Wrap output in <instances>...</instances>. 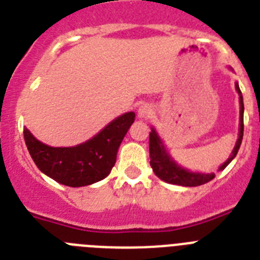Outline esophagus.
Returning <instances> with one entry per match:
<instances>
[{
  "label": "esophagus",
  "instance_id": "34e87169",
  "mask_svg": "<svg viewBox=\"0 0 260 260\" xmlns=\"http://www.w3.org/2000/svg\"><path fill=\"white\" fill-rule=\"evenodd\" d=\"M152 114V108L148 104H143L138 108V117L141 119H147L150 118Z\"/></svg>",
  "mask_w": 260,
  "mask_h": 260
}]
</instances>
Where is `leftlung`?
I'll return each instance as SVG.
<instances>
[{"label": "left lung", "instance_id": "1", "mask_svg": "<svg viewBox=\"0 0 260 260\" xmlns=\"http://www.w3.org/2000/svg\"><path fill=\"white\" fill-rule=\"evenodd\" d=\"M236 89L239 94V104H241V117H239V134L238 139H237L236 147L233 150L232 155L229 159L219 167V171L225 170L226 166L236 157L238 154V150L241 147L242 138H243V97H242V92L239 89L238 83L236 84ZM150 164H151L152 171L155 172L160 180L166 181L170 184H176V185H183V187H197V185H203V184L208 183V181L213 180L216 175L214 174H199V172H190L188 170H184L179 164L175 163L171 159L170 155L166 152V148L163 146V142L159 138L157 133L155 132V128H151L150 133Z\"/></svg>", "mask_w": 260, "mask_h": 260}]
</instances>
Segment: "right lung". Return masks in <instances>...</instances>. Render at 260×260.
Segmentation results:
<instances>
[{
    "label": "right lung",
    "instance_id": "obj_1",
    "mask_svg": "<svg viewBox=\"0 0 260 260\" xmlns=\"http://www.w3.org/2000/svg\"><path fill=\"white\" fill-rule=\"evenodd\" d=\"M135 113L115 118L92 139L75 147H51L38 141L27 128L23 137L37 167L44 175L68 187H84L103 180L117 160V151L133 125Z\"/></svg>",
    "mask_w": 260,
    "mask_h": 260
}]
</instances>
